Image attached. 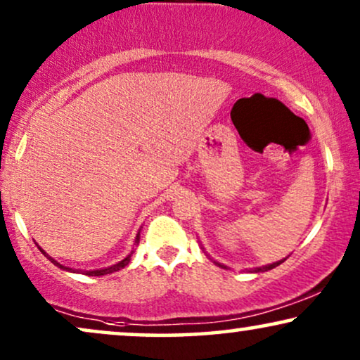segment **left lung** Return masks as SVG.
<instances>
[{
  "mask_svg": "<svg viewBox=\"0 0 360 360\" xmlns=\"http://www.w3.org/2000/svg\"><path fill=\"white\" fill-rule=\"evenodd\" d=\"M209 259H211V257H209ZM211 261H214V259H211ZM282 262H284V259H282V261L267 264V266H262V267H254V269H249V272H266V271H271V269H274V267H277ZM214 264H217V266L222 267V269H227V266H224V264H221V262H217V261H214Z\"/></svg>",
  "mask_w": 360,
  "mask_h": 360,
  "instance_id": "1",
  "label": "left lung"
}]
</instances>
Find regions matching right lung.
Returning a JSON list of instances; mask_svg holds the SVG:
<instances>
[{
    "instance_id": "1",
    "label": "right lung",
    "mask_w": 360,
    "mask_h": 360,
    "mask_svg": "<svg viewBox=\"0 0 360 360\" xmlns=\"http://www.w3.org/2000/svg\"><path fill=\"white\" fill-rule=\"evenodd\" d=\"M134 244H139V233H138V236H136V240H134ZM38 249L41 252L44 254V256H46L49 261H51L54 266H58L59 269H63V271H70V272H81V274H86V276H106V274H111V272H116V271H120V269H122V267L124 266H127V264H129V261H131V254H133L134 251H131V254H127V256L122 259V261H120V262H116V264H112V266H109V267H103V269H93V271H81V269H71V267H66V266H63V264H59L56 259H53L51 256H49L48 252H44L43 249L39 248L38 245Z\"/></svg>"
}]
</instances>
